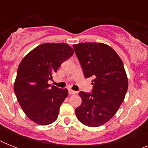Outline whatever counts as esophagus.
<instances>
[{"instance_id": "34e87169", "label": "esophagus", "mask_w": 148, "mask_h": 148, "mask_svg": "<svg viewBox=\"0 0 148 148\" xmlns=\"http://www.w3.org/2000/svg\"><path fill=\"white\" fill-rule=\"evenodd\" d=\"M76 91H74V90H71V89H70L69 90V94L70 95H74V94H76Z\"/></svg>"}]
</instances>
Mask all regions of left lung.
<instances>
[{
  "label": "left lung",
  "instance_id": "left-lung-1",
  "mask_svg": "<svg viewBox=\"0 0 148 148\" xmlns=\"http://www.w3.org/2000/svg\"><path fill=\"white\" fill-rule=\"evenodd\" d=\"M73 47L84 77H93L92 91L79 93L82 103L75 114L86 126H101L117 113L126 95L128 81L124 64L114 50L102 43H80Z\"/></svg>",
  "mask_w": 148,
  "mask_h": 148
}]
</instances>
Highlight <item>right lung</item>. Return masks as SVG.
<instances>
[{
    "mask_svg": "<svg viewBox=\"0 0 148 148\" xmlns=\"http://www.w3.org/2000/svg\"><path fill=\"white\" fill-rule=\"evenodd\" d=\"M74 50L69 45L45 43L29 52L20 63L14 90L27 117L39 125L57 120L68 90L51 86L47 81Z\"/></svg>",
    "mask_w": 148,
    "mask_h": 148,
    "instance_id": "1",
    "label": "right lung"
}]
</instances>
